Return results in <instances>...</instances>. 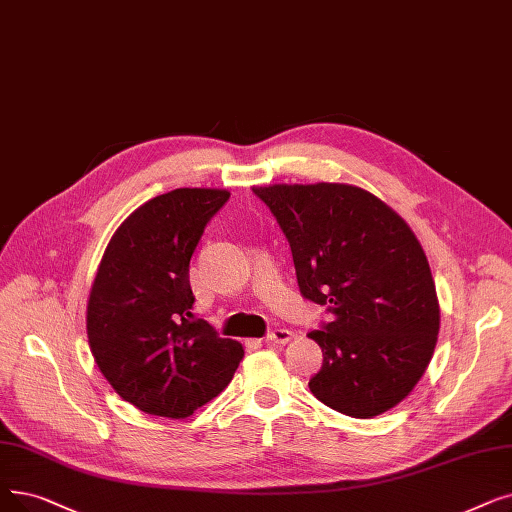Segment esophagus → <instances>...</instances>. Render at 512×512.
<instances>
[{
	"instance_id": "34e87169",
	"label": "esophagus",
	"mask_w": 512,
	"mask_h": 512,
	"mask_svg": "<svg viewBox=\"0 0 512 512\" xmlns=\"http://www.w3.org/2000/svg\"><path fill=\"white\" fill-rule=\"evenodd\" d=\"M295 339V332L293 330H286V328H276V330H272L270 335H268V343H274V345H286V343H291Z\"/></svg>"
}]
</instances>
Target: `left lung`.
<instances>
[{
	"label": "left lung",
	"mask_w": 512,
	"mask_h": 512,
	"mask_svg": "<svg viewBox=\"0 0 512 512\" xmlns=\"http://www.w3.org/2000/svg\"><path fill=\"white\" fill-rule=\"evenodd\" d=\"M270 207L293 251L301 295L332 322L309 332L324 353L309 389L353 418L379 416L425 374L439 299L425 251L402 215L351 184H270Z\"/></svg>",
	"instance_id": "obj_1"
}]
</instances>
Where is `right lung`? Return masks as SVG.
Returning a JSON list of instances; mask_svg holds the SVG:
<instances>
[{
    "instance_id": "obj_1",
    "label": "right lung",
    "mask_w": 512,
    "mask_h": 512,
    "mask_svg": "<svg viewBox=\"0 0 512 512\" xmlns=\"http://www.w3.org/2000/svg\"><path fill=\"white\" fill-rule=\"evenodd\" d=\"M228 190L177 188L133 211L110 238L87 299V341L113 389L138 410L186 418L228 387L238 341L194 320L190 257Z\"/></svg>"
}]
</instances>
